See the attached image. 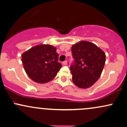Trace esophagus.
Returning <instances> with one entry per match:
<instances>
[{
	"label": "esophagus",
	"instance_id": "34e87169",
	"mask_svg": "<svg viewBox=\"0 0 127 127\" xmlns=\"http://www.w3.org/2000/svg\"><path fill=\"white\" fill-rule=\"evenodd\" d=\"M63 65H67V60L64 61V62H63Z\"/></svg>",
	"mask_w": 127,
	"mask_h": 127
}]
</instances>
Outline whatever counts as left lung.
Returning <instances> with one entry per match:
<instances>
[{
	"label": "left lung",
	"mask_w": 127,
	"mask_h": 127,
	"mask_svg": "<svg viewBox=\"0 0 127 127\" xmlns=\"http://www.w3.org/2000/svg\"><path fill=\"white\" fill-rule=\"evenodd\" d=\"M74 63L71 65L72 81L80 88H88L98 79L104 67L106 55L97 45L82 40L73 45Z\"/></svg>",
	"instance_id": "1"
}]
</instances>
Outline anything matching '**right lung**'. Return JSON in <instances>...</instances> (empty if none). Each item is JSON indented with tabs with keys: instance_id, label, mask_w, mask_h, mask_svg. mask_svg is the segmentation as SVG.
Segmentation results:
<instances>
[{
	"instance_id": "1",
	"label": "right lung",
	"mask_w": 127,
	"mask_h": 127,
	"mask_svg": "<svg viewBox=\"0 0 127 127\" xmlns=\"http://www.w3.org/2000/svg\"><path fill=\"white\" fill-rule=\"evenodd\" d=\"M57 48L51 45L34 46L21 55L24 68L28 76L34 82L44 84L56 76L62 65L58 62Z\"/></svg>"
}]
</instances>
